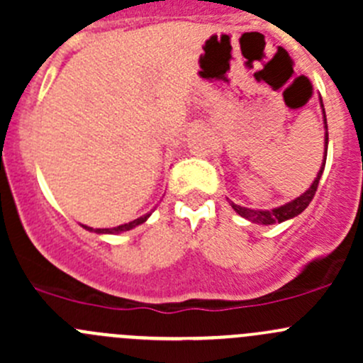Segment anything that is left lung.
Segmentation results:
<instances>
[{
	"label": "left lung",
	"mask_w": 363,
	"mask_h": 363,
	"mask_svg": "<svg viewBox=\"0 0 363 363\" xmlns=\"http://www.w3.org/2000/svg\"><path fill=\"white\" fill-rule=\"evenodd\" d=\"M320 105H321V112H323V124H325V152H323V163H321L320 172H318L316 179L313 181V184L307 188V191H303L302 195L296 196L295 200L291 202L279 205V207H274L270 211H262V208H250V207H242V205H237L233 202H230L233 211L237 212L242 218L250 219L251 223H256V225H274V223H283L288 221V219L295 218V216L302 214L306 211L307 205L311 203V200L314 199V193H316L318 184H320L321 174L325 170V163H327V149H328V126H327V116H325V108H323V101L320 98Z\"/></svg>",
	"instance_id": "left-lung-1"
}]
</instances>
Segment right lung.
<instances>
[{
	"label": "right lung",
	"instance_id": "right-lung-1",
	"mask_svg": "<svg viewBox=\"0 0 363 363\" xmlns=\"http://www.w3.org/2000/svg\"><path fill=\"white\" fill-rule=\"evenodd\" d=\"M149 216H151V212H149V214L140 216V218L133 219V221H130V223H124V225L113 226V228H91V226H86V225H82V226H84V228H86V230H89V232L98 233V235H105V233H111V235H117V233H123V232H128V230L137 228L138 225H142V223L147 221Z\"/></svg>",
	"mask_w": 363,
	"mask_h": 363
}]
</instances>
